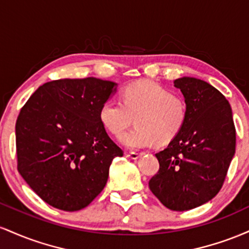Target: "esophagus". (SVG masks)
I'll return each instance as SVG.
<instances>
[{
	"instance_id": "obj_1",
	"label": "esophagus",
	"mask_w": 249,
	"mask_h": 249,
	"mask_svg": "<svg viewBox=\"0 0 249 249\" xmlns=\"http://www.w3.org/2000/svg\"><path fill=\"white\" fill-rule=\"evenodd\" d=\"M125 154H126V157H128V158L133 159V160H136V159H138L139 157H141V154L136 152H126Z\"/></svg>"
}]
</instances>
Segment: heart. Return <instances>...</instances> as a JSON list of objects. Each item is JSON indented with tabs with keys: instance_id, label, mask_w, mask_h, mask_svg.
Masks as SVG:
<instances>
[{
	"instance_id": "1",
	"label": "heart",
	"mask_w": 249,
	"mask_h": 249,
	"mask_svg": "<svg viewBox=\"0 0 249 249\" xmlns=\"http://www.w3.org/2000/svg\"><path fill=\"white\" fill-rule=\"evenodd\" d=\"M99 118L115 136H121L132 124L136 126L121 137L130 148H145L154 142L165 145L181 132L187 119V104L158 83L141 81L123 89L122 102L107 99L99 110Z\"/></svg>"
}]
</instances>
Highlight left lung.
Listing matches in <instances>:
<instances>
[{
    "label": "left lung",
    "instance_id": "1",
    "mask_svg": "<svg viewBox=\"0 0 249 249\" xmlns=\"http://www.w3.org/2000/svg\"><path fill=\"white\" fill-rule=\"evenodd\" d=\"M187 104V119L177 138L156 153L159 171L148 186L164 206L188 211L213 199L224 185L235 153V126L225 96L192 77L174 81Z\"/></svg>",
    "mask_w": 249,
    "mask_h": 249
}]
</instances>
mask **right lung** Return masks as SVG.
<instances>
[{
    "label": "right lung",
    "mask_w": 249,
    "mask_h": 249,
    "mask_svg": "<svg viewBox=\"0 0 249 249\" xmlns=\"http://www.w3.org/2000/svg\"><path fill=\"white\" fill-rule=\"evenodd\" d=\"M115 85L95 77L48 82L19 111L17 170L50 206L87 207L107 185L113 158L124 153L99 118Z\"/></svg>",
    "instance_id": "1"
}]
</instances>
